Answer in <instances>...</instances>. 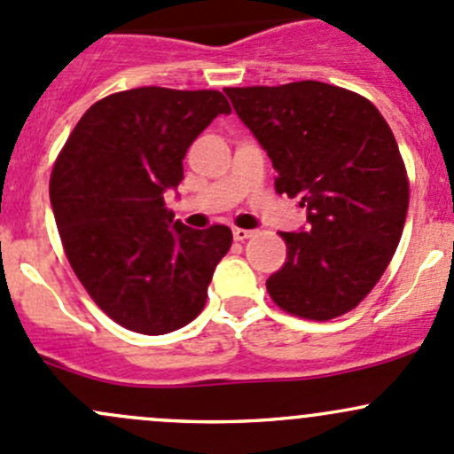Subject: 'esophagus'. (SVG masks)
Masks as SVG:
<instances>
[{
    "mask_svg": "<svg viewBox=\"0 0 454 454\" xmlns=\"http://www.w3.org/2000/svg\"><path fill=\"white\" fill-rule=\"evenodd\" d=\"M252 235H254V232L246 231V228H235V231H232V237H235V241H246V239H250Z\"/></svg>",
    "mask_w": 454,
    "mask_h": 454,
    "instance_id": "obj_1",
    "label": "esophagus"
}]
</instances>
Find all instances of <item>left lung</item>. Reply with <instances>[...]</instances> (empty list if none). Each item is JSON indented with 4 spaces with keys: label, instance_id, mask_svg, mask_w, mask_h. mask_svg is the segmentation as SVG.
Listing matches in <instances>:
<instances>
[{
    "label": "left lung",
    "instance_id": "1",
    "mask_svg": "<svg viewBox=\"0 0 454 454\" xmlns=\"http://www.w3.org/2000/svg\"><path fill=\"white\" fill-rule=\"evenodd\" d=\"M226 95L278 171L276 191L307 208V226L280 232L287 261L267 278L271 300L317 322L348 313L387 270L407 219L391 128L365 98L315 80Z\"/></svg>",
    "mask_w": 454,
    "mask_h": 454
}]
</instances>
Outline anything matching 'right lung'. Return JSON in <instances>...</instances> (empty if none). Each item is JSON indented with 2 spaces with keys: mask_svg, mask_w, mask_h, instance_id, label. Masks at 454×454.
Here are the masks:
<instances>
[{
  "mask_svg": "<svg viewBox=\"0 0 454 454\" xmlns=\"http://www.w3.org/2000/svg\"><path fill=\"white\" fill-rule=\"evenodd\" d=\"M217 114H231L219 90L108 95L82 114L51 171L67 259L98 307L128 331L187 326L231 250V228L193 231L163 200L183 183L184 154Z\"/></svg>",
  "mask_w": 454,
  "mask_h": 454,
  "instance_id": "1",
  "label": "right lung"
}]
</instances>
